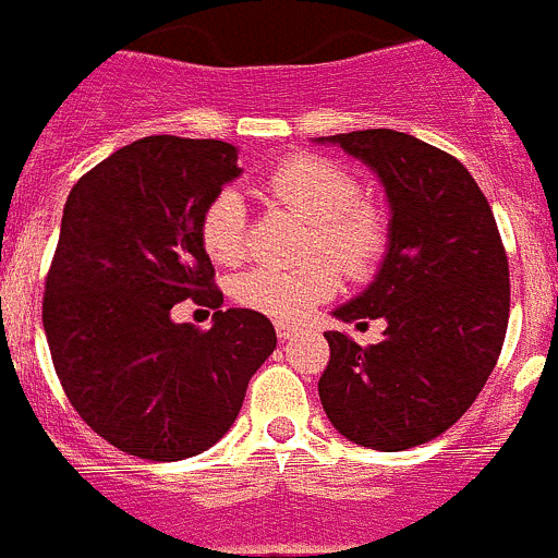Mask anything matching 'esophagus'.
Here are the masks:
<instances>
[{"mask_svg":"<svg viewBox=\"0 0 558 558\" xmlns=\"http://www.w3.org/2000/svg\"><path fill=\"white\" fill-rule=\"evenodd\" d=\"M275 330H278V339H280V341L291 339V336L298 333V328H294V325H286V323H278V325H275Z\"/></svg>","mask_w":558,"mask_h":558,"instance_id":"esophagus-1","label":"esophagus"}]
</instances>
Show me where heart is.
Returning <instances> with one entry per match:
<instances>
[{
	"mask_svg": "<svg viewBox=\"0 0 558 558\" xmlns=\"http://www.w3.org/2000/svg\"><path fill=\"white\" fill-rule=\"evenodd\" d=\"M272 205L311 222L305 255H330L344 272L366 275L389 250V214L361 197V185L336 160L291 155L260 180ZM199 244L217 264H239L250 250L247 205L233 189H219L199 214ZM328 258H311L298 269L255 267L233 280V298L244 308L280 323H300L314 305L333 298L339 269Z\"/></svg>",
	"mask_w": 558,
	"mask_h": 558,
	"instance_id": "1",
	"label": "heart"
}]
</instances>
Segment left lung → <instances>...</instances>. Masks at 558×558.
I'll use <instances>...</instances> for the list:
<instances>
[{
	"mask_svg": "<svg viewBox=\"0 0 558 558\" xmlns=\"http://www.w3.org/2000/svg\"><path fill=\"white\" fill-rule=\"evenodd\" d=\"M378 172L391 239L375 283L344 323L386 319L384 341L328 330L319 400L355 445L409 450L464 414L498 364L509 328V258L484 192L453 155L398 130L330 135Z\"/></svg>",
	"mask_w": 558,
	"mask_h": 558,
	"instance_id": "8db88e82",
	"label": "left lung"
}]
</instances>
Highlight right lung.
<instances>
[{"mask_svg":"<svg viewBox=\"0 0 558 558\" xmlns=\"http://www.w3.org/2000/svg\"><path fill=\"white\" fill-rule=\"evenodd\" d=\"M233 144L147 135L74 183L44 286L54 373L94 434L149 461L222 439L272 355V323L214 311V328L172 323L183 300L219 308L199 214L239 178Z\"/></svg>","mask_w":558,"mask_h":558,"instance_id":"add662e5","label":"right lung"}]
</instances>
